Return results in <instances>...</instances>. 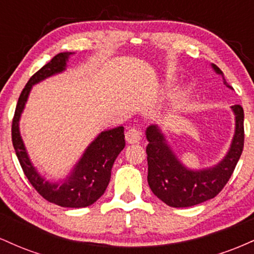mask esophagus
Returning <instances> with one entry per match:
<instances>
[{
    "label": "esophagus",
    "mask_w": 254,
    "mask_h": 254,
    "mask_svg": "<svg viewBox=\"0 0 254 254\" xmlns=\"http://www.w3.org/2000/svg\"><path fill=\"white\" fill-rule=\"evenodd\" d=\"M142 132L139 130H137L133 127V129H129L125 133V139H127V143H138L141 141Z\"/></svg>",
    "instance_id": "obj_1"
}]
</instances>
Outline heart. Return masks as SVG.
<instances>
[{"label":"heart","instance_id":"heart-1","mask_svg":"<svg viewBox=\"0 0 254 254\" xmlns=\"http://www.w3.org/2000/svg\"><path fill=\"white\" fill-rule=\"evenodd\" d=\"M168 84H170V83H168ZM184 95H185V92H184V90H179V92H178L177 94L173 97V103L174 104L179 103V101L184 98Z\"/></svg>","mask_w":254,"mask_h":254}]
</instances>
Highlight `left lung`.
I'll use <instances>...</instances> for the list:
<instances>
[{
	"mask_svg": "<svg viewBox=\"0 0 254 254\" xmlns=\"http://www.w3.org/2000/svg\"><path fill=\"white\" fill-rule=\"evenodd\" d=\"M211 68L230 88L221 69L215 64ZM230 109L235 116V130L229 149L218 164L200 170H191L180 161L159 125L147 127L148 184L159 199L173 208H188L211 199L224 188L243 153L245 137L243 107L234 105Z\"/></svg>",
	"mask_w": 254,
	"mask_h": 254,
	"instance_id": "obj_1",
	"label": "left lung"
}]
</instances>
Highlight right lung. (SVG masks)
<instances>
[{"mask_svg":"<svg viewBox=\"0 0 254 254\" xmlns=\"http://www.w3.org/2000/svg\"><path fill=\"white\" fill-rule=\"evenodd\" d=\"M75 52H61L30 78L20 94L11 125V141L25 176L40 196L63 208H84L92 205L104 194L111 179V171L125 147L124 127L105 130L89 143L70 173L58 182H49L32 164L20 133V118L34 84L61 74L68 66L69 57Z\"/></svg>","mask_w":254,"mask_h":254,"instance_id":"obj_1","label":"right lung"}]
</instances>
